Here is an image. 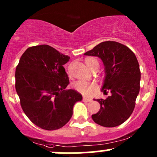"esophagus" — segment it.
<instances>
[{"mask_svg":"<svg viewBox=\"0 0 157 157\" xmlns=\"http://www.w3.org/2000/svg\"><path fill=\"white\" fill-rule=\"evenodd\" d=\"M92 101V99H91V98H87L85 97L82 98V101H84V102H89V101Z\"/></svg>","mask_w":157,"mask_h":157,"instance_id":"34e87169","label":"esophagus"}]
</instances>
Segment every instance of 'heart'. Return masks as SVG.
Returning a JSON list of instances; mask_svg holds the SVG:
<instances>
[{
    "mask_svg": "<svg viewBox=\"0 0 157 157\" xmlns=\"http://www.w3.org/2000/svg\"><path fill=\"white\" fill-rule=\"evenodd\" d=\"M86 63L89 68H92L94 65H98L99 67V62L95 58H87L86 59ZM74 87L76 91L85 95H89L97 89V86L94 83H90L85 81L76 82L74 84Z\"/></svg>",
    "mask_w": 157,
    "mask_h": 157,
    "instance_id": "heart-1",
    "label": "heart"
}]
</instances>
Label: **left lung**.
Segmentation results:
<instances>
[{"label": "left lung", "instance_id": "obj_1", "mask_svg": "<svg viewBox=\"0 0 157 157\" xmlns=\"http://www.w3.org/2000/svg\"><path fill=\"white\" fill-rule=\"evenodd\" d=\"M102 59L105 80L102 91L111 94L97 99L99 112L92 115L93 121L105 127L123 124L131 115L140 89L141 72L136 56L126 45L114 41L103 42L84 53Z\"/></svg>", "mask_w": 157, "mask_h": 157}]
</instances>
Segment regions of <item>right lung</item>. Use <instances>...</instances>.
I'll return each mask as SVG.
<instances>
[{"instance_id": "obj_1", "label": "right lung", "mask_w": 157, "mask_h": 157, "mask_svg": "<svg viewBox=\"0 0 157 157\" xmlns=\"http://www.w3.org/2000/svg\"><path fill=\"white\" fill-rule=\"evenodd\" d=\"M70 57L47 45L27 48L15 70V89L27 118L43 130H54L66 124L82 95L65 89L69 79L65 68Z\"/></svg>"}]
</instances>
